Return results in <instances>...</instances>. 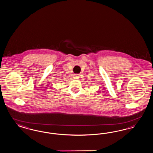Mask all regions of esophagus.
Here are the masks:
<instances>
[{
	"label": "esophagus",
	"instance_id": "obj_1",
	"mask_svg": "<svg viewBox=\"0 0 153 153\" xmlns=\"http://www.w3.org/2000/svg\"><path fill=\"white\" fill-rule=\"evenodd\" d=\"M74 79H79V74H74Z\"/></svg>",
	"mask_w": 153,
	"mask_h": 153
}]
</instances>
